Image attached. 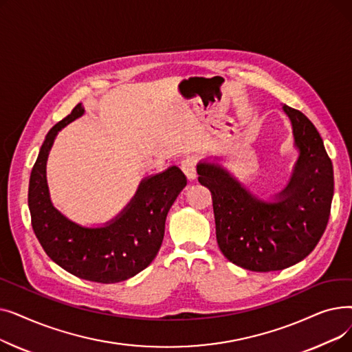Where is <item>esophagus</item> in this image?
I'll use <instances>...</instances> for the list:
<instances>
[{"instance_id":"34e87169","label":"esophagus","mask_w":352,"mask_h":352,"mask_svg":"<svg viewBox=\"0 0 352 352\" xmlns=\"http://www.w3.org/2000/svg\"><path fill=\"white\" fill-rule=\"evenodd\" d=\"M181 168H182L184 174L187 175V178L190 181L197 178V170H195V160H194V157H187L186 160H184L181 162Z\"/></svg>"}]
</instances>
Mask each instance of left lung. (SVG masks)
Returning <instances> with one entry per match:
<instances>
[{
    "label": "left lung",
    "instance_id": "8db88e82",
    "mask_svg": "<svg viewBox=\"0 0 352 352\" xmlns=\"http://www.w3.org/2000/svg\"><path fill=\"white\" fill-rule=\"evenodd\" d=\"M283 109L298 158L276 202L256 198L218 164H197L198 182L212 195L221 252L255 272L281 271L308 256L327 228L334 195L332 162L316 125L298 109L285 104Z\"/></svg>",
    "mask_w": 352,
    "mask_h": 352
}]
</instances>
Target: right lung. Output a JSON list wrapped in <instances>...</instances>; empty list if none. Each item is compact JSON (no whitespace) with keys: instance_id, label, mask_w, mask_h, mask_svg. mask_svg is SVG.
<instances>
[{"instance_id":"obj_1","label":"right lung","mask_w":352,"mask_h":352,"mask_svg":"<svg viewBox=\"0 0 352 352\" xmlns=\"http://www.w3.org/2000/svg\"><path fill=\"white\" fill-rule=\"evenodd\" d=\"M80 104L45 137L31 170L28 207L35 236L51 260L81 280L101 284L125 281L150 265L157 256L165 219L187 178L177 165L141 179L135 195L117 217L101 227H85L69 219L50 198L47 158L58 131L80 118Z\"/></svg>"}]
</instances>
